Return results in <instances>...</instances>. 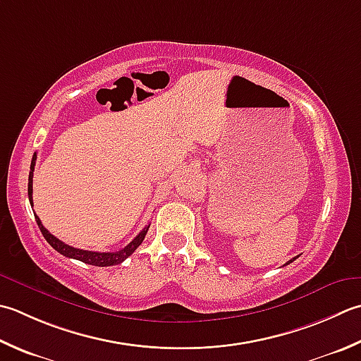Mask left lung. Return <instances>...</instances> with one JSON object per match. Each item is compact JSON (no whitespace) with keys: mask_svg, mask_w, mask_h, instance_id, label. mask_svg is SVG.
<instances>
[{"mask_svg":"<svg viewBox=\"0 0 361 361\" xmlns=\"http://www.w3.org/2000/svg\"><path fill=\"white\" fill-rule=\"evenodd\" d=\"M294 259H295V258H293V259H289V261H288V263H286V264H289V263H293V261H294Z\"/></svg>","mask_w":361,"mask_h":361,"instance_id":"1","label":"left lung"}]
</instances>
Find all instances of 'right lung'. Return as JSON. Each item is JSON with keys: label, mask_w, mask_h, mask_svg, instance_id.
<instances>
[{"label": "right lung", "mask_w": 361, "mask_h": 361, "mask_svg": "<svg viewBox=\"0 0 361 361\" xmlns=\"http://www.w3.org/2000/svg\"><path fill=\"white\" fill-rule=\"evenodd\" d=\"M35 159H37V154L34 153L32 157V161H31V171H30V178H27V197H30V202H31V207H32V175H34V166H35ZM35 216V214H34ZM35 222H37L39 228L42 231V235H44V238L47 239V243L53 247L54 250H58L61 255L63 257H68V258H75V259H80L82 261V263H87V264H92V266H100V267H104V266H114V264H120L122 261H125L126 258H128L131 253L137 249V247L142 244L144 238L147 235L148 231V227L150 225H147V227L139 233V235L133 239V241L123 247L122 250L118 252H90V250H81V249H75V247L68 245L66 243L59 241L58 238L53 236L51 233H49L44 225H42L40 219L35 216Z\"/></svg>", "instance_id": "right-lung-1"}]
</instances>
